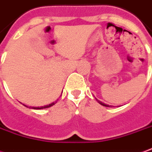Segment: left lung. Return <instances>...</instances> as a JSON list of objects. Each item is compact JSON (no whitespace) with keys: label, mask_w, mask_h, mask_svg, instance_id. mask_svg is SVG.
Returning a JSON list of instances; mask_svg holds the SVG:
<instances>
[{"label":"left lung","mask_w":152,"mask_h":152,"mask_svg":"<svg viewBox=\"0 0 152 152\" xmlns=\"http://www.w3.org/2000/svg\"><path fill=\"white\" fill-rule=\"evenodd\" d=\"M96 100H97V101H98L99 103V104H101V105H103V106H105V107H109V105H107V104H104V103H102L101 101H99V100H98V99H96Z\"/></svg>","instance_id":"8db88e82"}]
</instances>
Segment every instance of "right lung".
Returning <instances> with one entry per match:
<instances>
[{"label":"right lung","mask_w":152,"mask_h":152,"mask_svg":"<svg viewBox=\"0 0 152 152\" xmlns=\"http://www.w3.org/2000/svg\"><path fill=\"white\" fill-rule=\"evenodd\" d=\"M57 103V101L53 102V103H52L50 104H48V105H45V106H42V107H32L31 109H47V108H49L51 106L54 105L55 104Z\"/></svg>","instance_id":"right-lung-1"}]
</instances>
